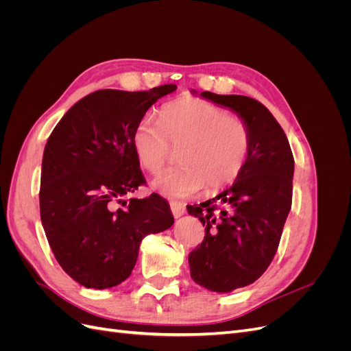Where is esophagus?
I'll return each mask as SVG.
<instances>
[{"instance_id":"obj_1","label":"esophagus","mask_w":351,"mask_h":351,"mask_svg":"<svg viewBox=\"0 0 351 351\" xmlns=\"http://www.w3.org/2000/svg\"><path fill=\"white\" fill-rule=\"evenodd\" d=\"M169 208H171L174 218H180L182 215H184L186 212V204H183V202H177V200L169 202Z\"/></svg>"}]
</instances>
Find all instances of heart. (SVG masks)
<instances>
[{
  "label": "heart",
  "mask_w": 351,
  "mask_h": 351,
  "mask_svg": "<svg viewBox=\"0 0 351 351\" xmlns=\"http://www.w3.org/2000/svg\"><path fill=\"white\" fill-rule=\"evenodd\" d=\"M178 147L180 165L152 180V187L168 197H190L199 190H219L236 182L250 154L249 125L226 110L197 98H180L164 105L159 121L142 119L133 132L139 162L156 173Z\"/></svg>",
  "instance_id": "heart-1"
}]
</instances>
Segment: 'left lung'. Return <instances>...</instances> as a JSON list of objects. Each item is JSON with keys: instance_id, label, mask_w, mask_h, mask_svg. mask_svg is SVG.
<instances>
[{"instance_id": "left-lung-1", "label": "left lung", "mask_w": 351, "mask_h": 351, "mask_svg": "<svg viewBox=\"0 0 351 351\" xmlns=\"http://www.w3.org/2000/svg\"><path fill=\"white\" fill-rule=\"evenodd\" d=\"M200 97L234 111L252 134L246 165L232 186L187 205L205 226L204 241L189 254L190 275L210 291L230 293L256 281L277 253L291 209L294 158L281 125L256 99L212 92Z\"/></svg>"}]
</instances>
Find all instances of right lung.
Returning a JSON list of instances; mask_svg holds the SVG:
<instances>
[{"label": "right lung", "instance_id": "right-lung-1", "mask_svg": "<svg viewBox=\"0 0 351 351\" xmlns=\"http://www.w3.org/2000/svg\"><path fill=\"white\" fill-rule=\"evenodd\" d=\"M176 89L171 83L141 92H92L64 114L45 145L42 227L60 267L86 289H111L129 278L142 240L174 224L159 195L123 197L145 183L134 127Z\"/></svg>", "mask_w": 351, "mask_h": 351}]
</instances>
